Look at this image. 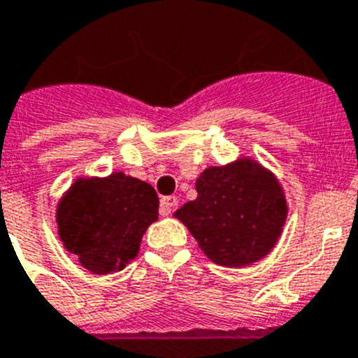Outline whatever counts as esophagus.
<instances>
[{
	"label": "esophagus",
	"instance_id": "esophagus-1",
	"mask_svg": "<svg viewBox=\"0 0 358 358\" xmlns=\"http://www.w3.org/2000/svg\"><path fill=\"white\" fill-rule=\"evenodd\" d=\"M177 203H179V199H177L176 195H168V197H163V199H161V208L159 210H161L163 215H170L172 210L177 206Z\"/></svg>",
	"mask_w": 358,
	"mask_h": 358
}]
</instances>
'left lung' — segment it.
Wrapping results in <instances>:
<instances>
[{"label":"left lung","instance_id":"obj_1","mask_svg":"<svg viewBox=\"0 0 358 358\" xmlns=\"http://www.w3.org/2000/svg\"><path fill=\"white\" fill-rule=\"evenodd\" d=\"M197 199L176 217L201 250L221 266H248L270 253L286 221L282 188L252 159L206 168L195 182Z\"/></svg>","mask_w":358,"mask_h":358}]
</instances>
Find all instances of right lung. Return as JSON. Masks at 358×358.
I'll use <instances>...</instances> for the list:
<instances>
[{
    "label": "right lung",
    "instance_id": "right-lung-1",
    "mask_svg": "<svg viewBox=\"0 0 358 358\" xmlns=\"http://www.w3.org/2000/svg\"><path fill=\"white\" fill-rule=\"evenodd\" d=\"M157 208L154 188L136 177L78 179L57 206L59 237L92 273H112L136 257Z\"/></svg>",
    "mask_w": 358,
    "mask_h": 358
}]
</instances>
